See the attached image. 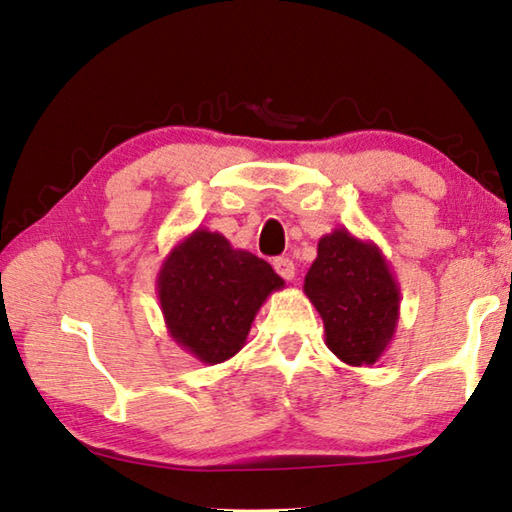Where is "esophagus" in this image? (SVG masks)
<instances>
[{
	"mask_svg": "<svg viewBox=\"0 0 512 512\" xmlns=\"http://www.w3.org/2000/svg\"><path fill=\"white\" fill-rule=\"evenodd\" d=\"M273 268L277 271V275L284 277V280H293V277H295V264H293V259L277 257L275 262H273Z\"/></svg>",
	"mask_w": 512,
	"mask_h": 512,
	"instance_id": "esophagus-1",
	"label": "esophagus"
}]
</instances>
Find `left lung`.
<instances>
[{
    "label": "left lung",
    "mask_w": 512,
    "mask_h": 512,
    "mask_svg": "<svg viewBox=\"0 0 512 512\" xmlns=\"http://www.w3.org/2000/svg\"><path fill=\"white\" fill-rule=\"evenodd\" d=\"M304 293L324 322V340L351 367L374 365L396 333L401 288L374 241L336 228L318 241Z\"/></svg>",
    "instance_id": "left-lung-1"
}]
</instances>
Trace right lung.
Masks as SVG:
<instances>
[{"instance_id": "1", "label": "right lung", "mask_w": 512, "mask_h": 512, "mask_svg": "<svg viewBox=\"0 0 512 512\" xmlns=\"http://www.w3.org/2000/svg\"><path fill=\"white\" fill-rule=\"evenodd\" d=\"M284 288L271 264L197 228L176 244L156 277L170 338L206 365H219L246 345L266 297Z\"/></svg>"}]
</instances>
